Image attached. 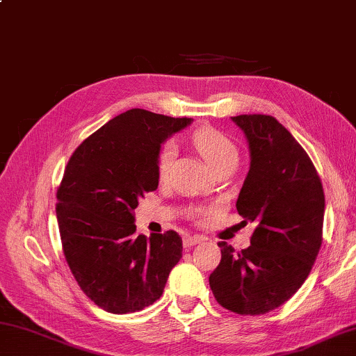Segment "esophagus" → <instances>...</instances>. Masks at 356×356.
<instances>
[{"mask_svg": "<svg viewBox=\"0 0 356 356\" xmlns=\"http://www.w3.org/2000/svg\"><path fill=\"white\" fill-rule=\"evenodd\" d=\"M204 238L202 236H185L184 238V245L185 248H191V245H196L199 243H202Z\"/></svg>", "mask_w": 356, "mask_h": 356, "instance_id": "1", "label": "esophagus"}]
</instances>
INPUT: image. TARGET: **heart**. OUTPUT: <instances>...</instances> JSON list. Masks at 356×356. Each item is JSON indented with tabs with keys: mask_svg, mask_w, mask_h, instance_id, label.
<instances>
[{
	"mask_svg": "<svg viewBox=\"0 0 356 356\" xmlns=\"http://www.w3.org/2000/svg\"><path fill=\"white\" fill-rule=\"evenodd\" d=\"M191 143L207 163L218 171L224 166L236 165L238 147L227 135L213 127H199L191 135ZM174 160V147L166 143L161 146L157 157L159 176L163 179L170 172Z\"/></svg>",
	"mask_w": 356,
	"mask_h": 356,
	"instance_id": "1",
	"label": "heart"
}]
</instances>
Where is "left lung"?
<instances>
[{
	"mask_svg": "<svg viewBox=\"0 0 356 356\" xmlns=\"http://www.w3.org/2000/svg\"><path fill=\"white\" fill-rule=\"evenodd\" d=\"M232 121L250 149L236 210L255 230L248 249L218 243L221 261L209 282L219 305L257 316L283 305L307 280L322 244L325 197L312 159L274 116Z\"/></svg>",
	"mask_w": 356,
	"mask_h": 356,
	"instance_id": "left-lung-1",
	"label": "left lung"
}]
</instances>
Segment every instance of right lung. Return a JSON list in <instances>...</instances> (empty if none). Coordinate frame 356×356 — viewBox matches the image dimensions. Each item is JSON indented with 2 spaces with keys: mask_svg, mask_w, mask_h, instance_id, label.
<instances>
[{
  "mask_svg": "<svg viewBox=\"0 0 356 356\" xmlns=\"http://www.w3.org/2000/svg\"><path fill=\"white\" fill-rule=\"evenodd\" d=\"M190 122L131 108L83 140L68 160L56 204L62 249L77 285L108 313L152 305L182 258L177 232L135 234L134 210L157 190L161 143Z\"/></svg>",
  "mask_w": 356,
  "mask_h": 356,
  "instance_id": "add662e5",
  "label": "right lung"
}]
</instances>
